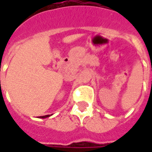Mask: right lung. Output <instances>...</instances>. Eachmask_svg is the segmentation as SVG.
<instances>
[{"label":"right lung","instance_id":"1","mask_svg":"<svg viewBox=\"0 0 152 152\" xmlns=\"http://www.w3.org/2000/svg\"><path fill=\"white\" fill-rule=\"evenodd\" d=\"M49 116H50V115H43V116H40V118H47V117H49Z\"/></svg>","mask_w":152,"mask_h":152}]
</instances>
